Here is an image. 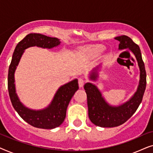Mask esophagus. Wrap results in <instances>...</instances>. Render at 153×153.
Listing matches in <instances>:
<instances>
[{"label": "esophagus", "instance_id": "34e87169", "mask_svg": "<svg viewBox=\"0 0 153 153\" xmlns=\"http://www.w3.org/2000/svg\"><path fill=\"white\" fill-rule=\"evenodd\" d=\"M78 82H79V88H82L83 86V85H84L85 81L83 80V79L79 78Z\"/></svg>", "mask_w": 153, "mask_h": 153}]
</instances>
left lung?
<instances>
[{"label":"left lung","mask_w":153,"mask_h":153,"mask_svg":"<svg viewBox=\"0 0 153 153\" xmlns=\"http://www.w3.org/2000/svg\"><path fill=\"white\" fill-rule=\"evenodd\" d=\"M119 41L118 49H128L135 56L139 66L140 75L137 91L127 102L118 106L111 105L106 102L97 86L88 82L84 85L87 95L88 116L94 125L101 127H114L123 124L134 114L143 100L146 86V72L139 46L126 35L115 37ZM100 64L93 69L89 75V79L96 81L98 79V71Z\"/></svg>","instance_id":"left-lung-1"}]
</instances>
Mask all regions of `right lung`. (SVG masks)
<instances>
[{"label":"right lung","instance_id":"right-lung-1","mask_svg":"<svg viewBox=\"0 0 153 153\" xmlns=\"http://www.w3.org/2000/svg\"><path fill=\"white\" fill-rule=\"evenodd\" d=\"M60 45V39L56 37H47L39 33L27 35L16 45L9 67L7 86L12 106L21 118L28 124L37 128L53 129L63 123L68 104L75 92L79 89L78 80L75 79L61 85L47 107L35 110L28 108L20 101L16 92L14 73L26 49L31 47H37L50 49Z\"/></svg>","mask_w":153,"mask_h":153}]
</instances>
